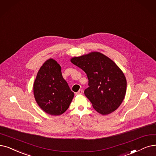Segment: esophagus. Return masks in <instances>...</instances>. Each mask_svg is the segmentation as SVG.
Returning <instances> with one entry per match:
<instances>
[{
  "mask_svg": "<svg viewBox=\"0 0 156 156\" xmlns=\"http://www.w3.org/2000/svg\"><path fill=\"white\" fill-rule=\"evenodd\" d=\"M83 93V90H80L77 93H76V95H82Z\"/></svg>",
  "mask_w": 156,
  "mask_h": 156,
  "instance_id": "1",
  "label": "esophagus"
}]
</instances>
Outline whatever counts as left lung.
I'll return each instance as SVG.
<instances>
[{"mask_svg":"<svg viewBox=\"0 0 156 156\" xmlns=\"http://www.w3.org/2000/svg\"><path fill=\"white\" fill-rule=\"evenodd\" d=\"M70 61L85 72L89 87L84 94L98 113L107 115L119 108L126 96L125 75L115 62L99 52H91Z\"/></svg>","mask_w":156,"mask_h":156,"instance_id":"1","label":"left lung"}]
</instances>
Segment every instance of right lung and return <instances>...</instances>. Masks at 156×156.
Segmentation results:
<instances>
[{
  "label": "right lung",
  "instance_id": "1",
  "mask_svg": "<svg viewBox=\"0 0 156 156\" xmlns=\"http://www.w3.org/2000/svg\"><path fill=\"white\" fill-rule=\"evenodd\" d=\"M36 101L48 115H61L69 108L74 97L61 73V66L52 58L40 68L33 84Z\"/></svg>",
  "mask_w": 156,
  "mask_h": 156
}]
</instances>
